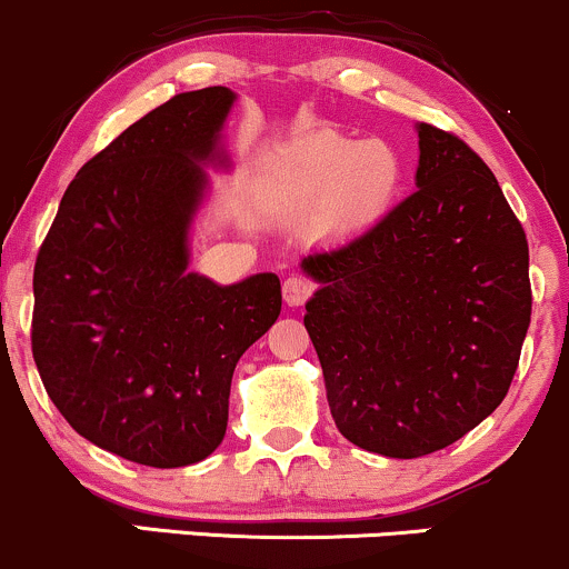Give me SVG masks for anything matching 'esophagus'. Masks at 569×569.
Wrapping results in <instances>:
<instances>
[{
    "mask_svg": "<svg viewBox=\"0 0 569 569\" xmlns=\"http://www.w3.org/2000/svg\"><path fill=\"white\" fill-rule=\"evenodd\" d=\"M312 291H316V283L305 276H291L283 280V299L289 307L305 305L312 297Z\"/></svg>",
    "mask_w": 569,
    "mask_h": 569,
    "instance_id": "34e87169",
    "label": "esophagus"
}]
</instances>
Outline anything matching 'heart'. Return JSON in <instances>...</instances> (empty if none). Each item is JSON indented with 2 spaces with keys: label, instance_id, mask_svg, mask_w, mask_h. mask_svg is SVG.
<instances>
[{
  "label": "heart",
  "instance_id": "heart-1",
  "mask_svg": "<svg viewBox=\"0 0 569 569\" xmlns=\"http://www.w3.org/2000/svg\"><path fill=\"white\" fill-rule=\"evenodd\" d=\"M401 181L403 160L390 141L310 130L264 160L259 187L286 211L318 206L323 230L358 232L390 211Z\"/></svg>",
  "mask_w": 569,
  "mask_h": 569
}]
</instances>
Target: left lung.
Returning <instances> with one entry per match:
<instances>
[{
    "instance_id": "left-lung-1",
    "label": "left lung",
    "mask_w": 569,
    "mask_h": 569,
    "mask_svg": "<svg viewBox=\"0 0 569 569\" xmlns=\"http://www.w3.org/2000/svg\"><path fill=\"white\" fill-rule=\"evenodd\" d=\"M417 189L348 243L302 259L305 329L339 433L385 457L449 447L492 415L532 312L530 248L485 160L417 126Z\"/></svg>"
}]
</instances>
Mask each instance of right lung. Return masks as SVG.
I'll list each match as a JSON object with an SVG mask.
<instances>
[{"label":"right lung","mask_w":569,"mask_h":569,"mask_svg":"<svg viewBox=\"0 0 569 569\" xmlns=\"http://www.w3.org/2000/svg\"><path fill=\"white\" fill-rule=\"evenodd\" d=\"M230 88L173 96L80 168L34 264L31 352L77 433L152 468L224 439L234 363L278 321L280 280L189 272Z\"/></svg>","instance_id":"add662e5"}]
</instances>
